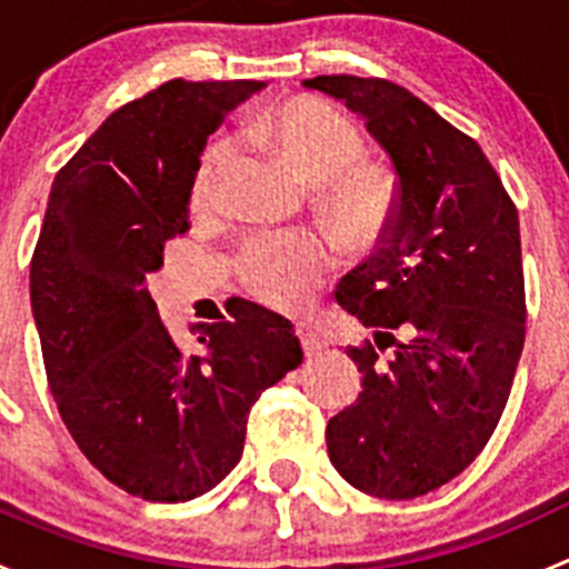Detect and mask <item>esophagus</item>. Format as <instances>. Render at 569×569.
I'll use <instances>...</instances> for the list:
<instances>
[{
    "label": "esophagus",
    "mask_w": 569,
    "mask_h": 569,
    "mask_svg": "<svg viewBox=\"0 0 569 569\" xmlns=\"http://www.w3.org/2000/svg\"><path fill=\"white\" fill-rule=\"evenodd\" d=\"M297 338H300L306 358H317V355H321V349H325V341H321L319 332L308 321H297Z\"/></svg>",
    "instance_id": "1"
}]
</instances>
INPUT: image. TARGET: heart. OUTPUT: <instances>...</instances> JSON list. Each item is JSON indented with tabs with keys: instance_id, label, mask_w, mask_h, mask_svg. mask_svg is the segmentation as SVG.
<instances>
[{
	"instance_id": "b5f03b06",
	"label": "heart",
	"mask_w": 569,
	"mask_h": 569,
	"mask_svg": "<svg viewBox=\"0 0 569 569\" xmlns=\"http://www.w3.org/2000/svg\"><path fill=\"white\" fill-rule=\"evenodd\" d=\"M256 146L278 157L302 183L317 189V206L347 250L375 248L391 226L399 187L391 170L363 162L366 137L358 123L319 99H291L244 123ZM231 142L206 151L192 181V200L209 206ZM325 242L311 233L252 237L239 256V278L256 300L280 311H300L330 269Z\"/></svg>"
}]
</instances>
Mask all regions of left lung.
<instances>
[{
    "mask_svg": "<svg viewBox=\"0 0 569 569\" xmlns=\"http://www.w3.org/2000/svg\"><path fill=\"white\" fill-rule=\"evenodd\" d=\"M302 84L360 114L399 176L380 250L336 291L375 341L347 349L363 391L327 423V455L360 492L407 501L460 476L507 407L526 341L518 209L479 142L401 84Z\"/></svg>",
    "mask_w": 569,
    "mask_h": 569,
    "instance_id": "left-lung-1",
    "label": "left lung"
}]
</instances>
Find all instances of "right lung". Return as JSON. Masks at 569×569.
Returning a JSON list of instances; mask_svg holds the SVG:
<instances>
[{"mask_svg": "<svg viewBox=\"0 0 569 569\" xmlns=\"http://www.w3.org/2000/svg\"><path fill=\"white\" fill-rule=\"evenodd\" d=\"M261 88L170 79L114 109L51 183L30 263L46 377L82 455L146 501L220 485L250 407L302 363L291 321L248 300L200 325L206 352L187 355L146 286L187 233L206 140Z\"/></svg>", "mask_w": 569, "mask_h": 569, "instance_id": "obj_1", "label": "right lung"}]
</instances>
